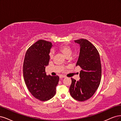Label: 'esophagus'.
I'll return each instance as SVG.
<instances>
[{
	"mask_svg": "<svg viewBox=\"0 0 121 121\" xmlns=\"http://www.w3.org/2000/svg\"><path fill=\"white\" fill-rule=\"evenodd\" d=\"M59 77H60V78H65V76H63V75H60V76H59Z\"/></svg>",
	"mask_w": 121,
	"mask_h": 121,
	"instance_id": "esophagus-1",
	"label": "esophagus"
}]
</instances>
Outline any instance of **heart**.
Here are the masks:
<instances>
[{"instance_id":"b5f03b06","label":"heart","mask_w":121,"mask_h":121,"mask_svg":"<svg viewBox=\"0 0 121 121\" xmlns=\"http://www.w3.org/2000/svg\"><path fill=\"white\" fill-rule=\"evenodd\" d=\"M59 52H61L63 55L66 57H69L71 55L72 51L70 46L67 44H64L60 46L59 48ZM54 53L52 51H51L49 53V56L50 58H52L53 57Z\"/></svg>"}]
</instances>
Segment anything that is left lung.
Listing matches in <instances>:
<instances>
[{
    "label": "left lung",
    "mask_w": 121,
    "mask_h": 121,
    "mask_svg": "<svg viewBox=\"0 0 121 121\" xmlns=\"http://www.w3.org/2000/svg\"><path fill=\"white\" fill-rule=\"evenodd\" d=\"M80 45V53L76 66L81 68L80 79L71 78L70 93L75 99L83 102L94 95L99 87L102 76V66L98 51L90 42L81 39L74 41Z\"/></svg>",
    "instance_id": "1"
}]
</instances>
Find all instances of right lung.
<instances>
[{
    "instance_id": "right-lung-1",
    "label": "right lung",
    "mask_w": 121,
    "mask_h": 121,
    "mask_svg": "<svg viewBox=\"0 0 121 121\" xmlns=\"http://www.w3.org/2000/svg\"><path fill=\"white\" fill-rule=\"evenodd\" d=\"M51 42L40 40L31 46L26 53L23 74L29 91L41 101L52 99L56 93L58 76L47 75L45 68L49 64Z\"/></svg>"
}]
</instances>
